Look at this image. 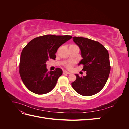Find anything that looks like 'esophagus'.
Returning <instances> with one entry per match:
<instances>
[{"label":"esophagus","instance_id":"obj_1","mask_svg":"<svg viewBox=\"0 0 129 129\" xmlns=\"http://www.w3.org/2000/svg\"><path fill=\"white\" fill-rule=\"evenodd\" d=\"M63 74H71L70 72H67V71H63Z\"/></svg>","mask_w":129,"mask_h":129}]
</instances>
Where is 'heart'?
<instances>
[{"instance_id": "1", "label": "heart", "mask_w": 129, "mask_h": 129, "mask_svg": "<svg viewBox=\"0 0 129 129\" xmlns=\"http://www.w3.org/2000/svg\"><path fill=\"white\" fill-rule=\"evenodd\" d=\"M67 67L68 68H69V69H70V68H71V67H72V64H68L67 66Z\"/></svg>"}]
</instances>
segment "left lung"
Wrapping results in <instances>:
<instances>
[{
	"mask_svg": "<svg viewBox=\"0 0 129 129\" xmlns=\"http://www.w3.org/2000/svg\"><path fill=\"white\" fill-rule=\"evenodd\" d=\"M73 41L79 46L83 58L78 65H83L87 75L80 77L72 83L73 89L80 95L92 96L103 89L110 72L108 50L100 42L83 37H74Z\"/></svg>",
	"mask_w": 129,
	"mask_h": 129,
	"instance_id": "8db88e82",
	"label": "left lung"
}]
</instances>
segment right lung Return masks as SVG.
Wrapping results in <instances>:
<instances>
[{"label": "right lung", "instance_id": "1", "mask_svg": "<svg viewBox=\"0 0 129 129\" xmlns=\"http://www.w3.org/2000/svg\"><path fill=\"white\" fill-rule=\"evenodd\" d=\"M72 38L71 36L48 34L35 38L28 43L20 56L19 73L29 90L38 95L50 92L55 87L63 71L61 68L47 72L46 62L55 60L57 49Z\"/></svg>", "mask_w": 129, "mask_h": 129}]
</instances>
